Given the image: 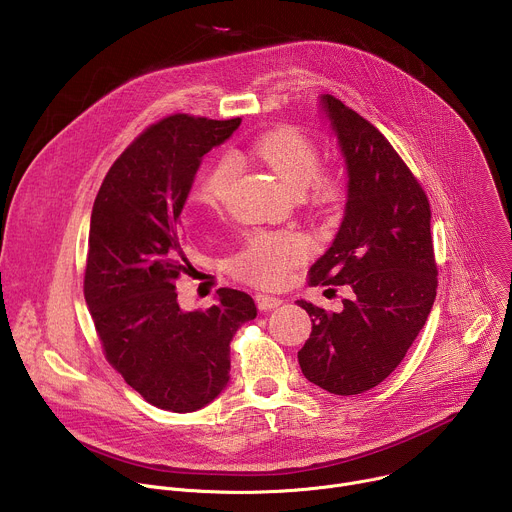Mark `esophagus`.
I'll return each instance as SVG.
<instances>
[{
    "instance_id": "34e87169",
    "label": "esophagus",
    "mask_w": 512,
    "mask_h": 512,
    "mask_svg": "<svg viewBox=\"0 0 512 512\" xmlns=\"http://www.w3.org/2000/svg\"><path fill=\"white\" fill-rule=\"evenodd\" d=\"M281 304H283L281 298H275V296H269V294H257L259 310H273V308H277Z\"/></svg>"
}]
</instances>
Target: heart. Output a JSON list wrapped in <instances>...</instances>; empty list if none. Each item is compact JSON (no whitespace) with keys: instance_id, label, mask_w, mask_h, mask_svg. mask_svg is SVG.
Returning <instances> with one entry per match:
<instances>
[{"instance_id":"obj_1","label":"heart","mask_w":512,"mask_h":512,"mask_svg":"<svg viewBox=\"0 0 512 512\" xmlns=\"http://www.w3.org/2000/svg\"><path fill=\"white\" fill-rule=\"evenodd\" d=\"M253 154L265 162L277 178H281L294 192H304L308 186L316 200H332L338 192V184L332 176L318 174L320 154L316 143L291 127H279L261 135ZM237 176V164L233 158L223 156L204 176L198 190V204L212 210L218 208ZM310 251V245L300 235H261L239 257L237 269L251 281L279 283L285 273L302 261Z\"/></svg>"}]
</instances>
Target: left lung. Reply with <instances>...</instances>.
<instances>
[{
	"mask_svg": "<svg viewBox=\"0 0 512 512\" xmlns=\"http://www.w3.org/2000/svg\"><path fill=\"white\" fill-rule=\"evenodd\" d=\"M346 166V204L312 285H348L340 312L298 300L312 334L298 352L304 377L334 395L383 383L405 358L435 302L431 210L385 135L332 95H320Z\"/></svg>",
	"mask_w": 512,
	"mask_h": 512,
	"instance_id": "left-lung-1",
	"label": "left lung"
}]
</instances>
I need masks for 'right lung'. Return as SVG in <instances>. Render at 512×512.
Returning a JSON list of instances; mask_svg holds the SVG:
<instances>
[{"label":"right lung","instance_id":"right-lung-1","mask_svg":"<svg viewBox=\"0 0 512 512\" xmlns=\"http://www.w3.org/2000/svg\"><path fill=\"white\" fill-rule=\"evenodd\" d=\"M241 119L170 115L111 166L95 198L85 300L107 360L145 401L174 413L206 407L231 377V340L257 316L245 291L221 287L208 310H182L180 214L202 158Z\"/></svg>","mask_w":512,"mask_h":512}]
</instances>
